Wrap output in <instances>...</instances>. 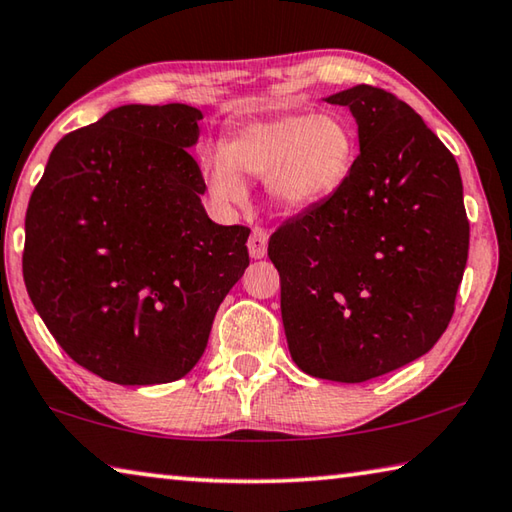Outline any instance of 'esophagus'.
Here are the masks:
<instances>
[{"instance_id": "34e87169", "label": "esophagus", "mask_w": 512, "mask_h": 512, "mask_svg": "<svg viewBox=\"0 0 512 512\" xmlns=\"http://www.w3.org/2000/svg\"><path fill=\"white\" fill-rule=\"evenodd\" d=\"M268 248V232L262 228H255L253 235L248 239V253L253 259H262Z\"/></svg>"}]
</instances>
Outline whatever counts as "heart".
Segmentation results:
<instances>
[{"instance_id":"1","label":"heart","mask_w":512,"mask_h":512,"mask_svg":"<svg viewBox=\"0 0 512 512\" xmlns=\"http://www.w3.org/2000/svg\"><path fill=\"white\" fill-rule=\"evenodd\" d=\"M356 136L336 114L275 111L232 129L224 145L203 156V181L221 206L246 199L241 176H264L275 208L306 212L322 206L349 179Z\"/></svg>"}]
</instances>
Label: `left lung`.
Segmentation results:
<instances>
[{"label": "left lung", "instance_id": "obj_1", "mask_svg": "<svg viewBox=\"0 0 512 512\" xmlns=\"http://www.w3.org/2000/svg\"><path fill=\"white\" fill-rule=\"evenodd\" d=\"M324 100L349 107L360 154L329 201L273 232L268 257L295 365L365 383L448 329L470 224L457 161L407 102L369 85Z\"/></svg>", "mask_w": 512, "mask_h": 512}]
</instances>
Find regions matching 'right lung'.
Here are the masks:
<instances>
[{
    "instance_id": "obj_1",
    "label": "right lung",
    "mask_w": 512,
    "mask_h": 512,
    "mask_svg": "<svg viewBox=\"0 0 512 512\" xmlns=\"http://www.w3.org/2000/svg\"><path fill=\"white\" fill-rule=\"evenodd\" d=\"M197 107L123 105L53 147L26 210L24 282L58 345L116 385L183 378L248 266L201 203Z\"/></svg>"
}]
</instances>
